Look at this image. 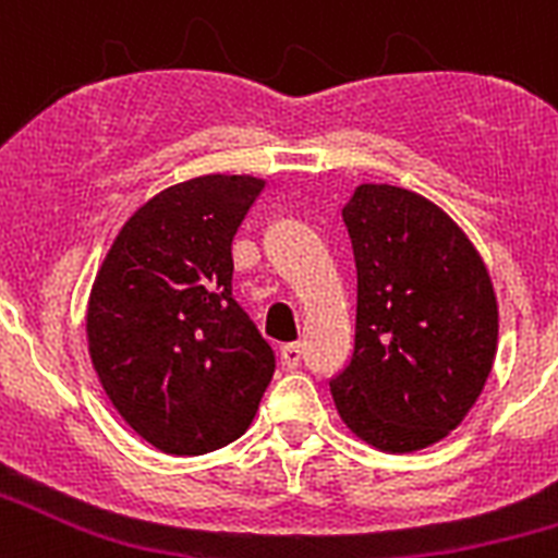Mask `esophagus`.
<instances>
[{
	"instance_id": "1",
	"label": "esophagus",
	"mask_w": 558,
	"mask_h": 558,
	"mask_svg": "<svg viewBox=\"0 0 558 558\" xmlns=\"http://www.w3.org/2000/svg\"><path fill=\"white\" fill-rule=\"evenodd\" d=\"M282 363L288 368L302 366V343H284V347H282Z\"/></svg>"
}]
</instances>
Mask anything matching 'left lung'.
<instances>
[{
	"label": "left lung",
	"mask_w": 558,
	"mask_h": 558,
	"mask_svg": "<svg viewBox=\"0 0 558 558\" xmlns=\"http://www.w3.org/2000/svg\"><path fill=\"white\" fill-rule=\"evenodd\" d=\"M357 274L354 352L329 379L363 441L413 452L461 425L497 349L486 265L445 211L402 186L363 184L343 206Z\"/></svg>",
	"instance_id": "8db88e82"
}]
</instances>
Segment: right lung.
<instances>
[{
    "label": "right lung",
    "instance_id": "1",
    "mask_svg": "<svg viewBox=\"0 0 558 558\" xmlns=\"http://www.w3.org/2000/svg\"><path fill=\"white\" fill-rule=\"evenodd\" d=\"M265 181L204 175L147 201L92 288L88 352L111 405L156 450L204 456L248 430L276 354L231 293V240Z\"/></svg>",
    "mask_w": 558,
    "mask_h": 558
}]
</instances>
